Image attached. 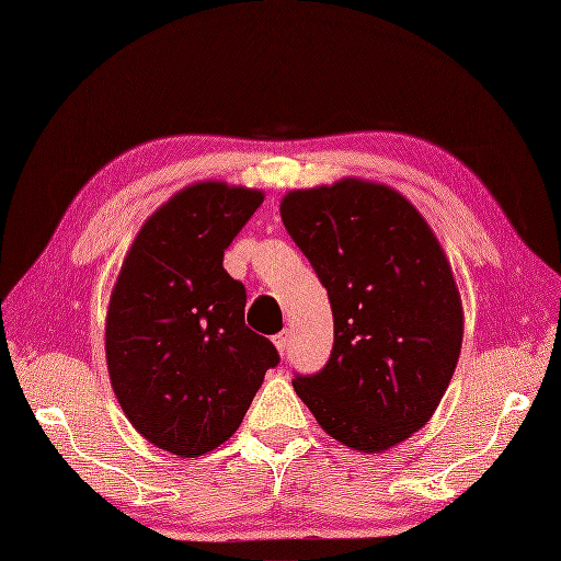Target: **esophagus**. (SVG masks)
<instances>
[{
    "label": "esophagus",
    "mask_w": 561,
    "mask_h": 561,
    "mask_svg": "<svg viewBox=\"0 0 561 561\" xmlns=\"http://www.w3.org/2000/svg\"><path fill=\"white\" fill-rule=\"evenodd\" d=\"M274 344H276L278 353L283 355V353L287 351V344H290V330H283V332H278V334L274 336Z\"/></svg>",
    "instance_id": "1"
}]
</instances>
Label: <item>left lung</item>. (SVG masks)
Listing matches in <instances>:
<instances>
[{
	"instance_id": "1",
	"label": "left lung",
	"mask_w": 561,
	"mask_h": 561,
	"mask_svg": "<svg viewBox=\"0 0 561 561\" xmlns=\"http://www.w3.org/2000/svg\"><path fill=\"white\" fill-rule=\"evenodd\" d=\"M280 217L325 285L334 344L293 386L339 443L377 454L437 410L463 342L451 266L419 210L390 186L346 178L297 190Z\"/></svg>"
}]
</instances>
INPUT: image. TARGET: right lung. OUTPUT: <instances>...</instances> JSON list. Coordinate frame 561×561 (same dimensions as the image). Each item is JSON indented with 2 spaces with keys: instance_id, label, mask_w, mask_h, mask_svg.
<instances>
[{
  "instance_id": "add662e5",
  "label": "right lung",
  "mask_w": 561,
  "mask_h": 561,
  "mask_svg": "<svg viewBox=\"0 0 561 561\" xmlns=\"http://www.w3.org/2000/svg\"><path fill=\"white\" fill-rule=\"evenodd\" d=\"M264 194L196 182L151 215L112 290L105 353L124 414L182 458L213 451L248 412L276 346L245 325V287L225 250Z\"/></svg>"
}]
</instances>
